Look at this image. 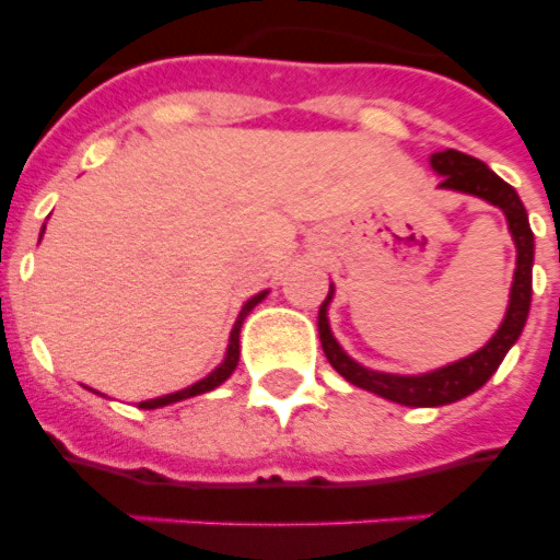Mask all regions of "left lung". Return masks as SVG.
<instances>
[{
    "mask_svg": "<svg viewBox=\"0 0 560 560\" xmlns=\"http://www.w3.org/2000/svg\"><path fill=\"white\" fill-rule=\"evenodd\" d=\"M435 174H442V188L451 191L474 194L482 197L497 209H503L505 220H509V232L517 246V270H514L512 296H509V311H505L503 325L497 328L491 340L470 358H462L451 366L435 369L427 374H386L372 372V369L360 366L358 360H351L346 351L340 349V342L334 340L331 325H328V302L334 296V288L328 290L323 307H319V342L328 363L346 377L349 383L360 386V389L374 392L386 400L404 404V407H444L453 400L468 398L470 392H477L479 386H486V381L500 369L503 358L509 354L517 337H521L526 316H529L532 305V261H535V235H532L529 218L523 209L521 197L505 179H500L494 171L488 168L486 162H479L477 156H468L462 151H442L430 156Z\"/></svg>",
    "mask_w": 560,
    "mask_h": 560,
    "instance_id": "1",
    "label": "left lung"
}]
</instances>
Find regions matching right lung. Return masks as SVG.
Returning a JSON list of instances; mask_svg holds the SVG:
<instances>
[{
  "instance_id": "1",
  "label": "right lung",
  "mask_w": 560,
  "mask_h": 560,
  "mask_svg": "<svg viewBox=\"0 0 560 560\" xmlns=\"http://www.w3.org/2000/svg\"><path fill=\"white\" fill-rule=\"evenodd\" d=\"M267 296V290L264 293H258V296H253L249 302L244 305V311H241V316H237L235 328H232V334H229V349H226V358H223V363H220L218 369L211 374H206L202 381H197L194 386H186V389L179 392H171V395H162V398H151V400H142L139 407L142 409H156V407H168V404H177V400H186V398H194V395H202V392H211L214 386H220V383L226 381L229 374L235 372L237 366V358H241V325H244V316L253 311L261 299Z\"/></svg>"
}]
</instances>
